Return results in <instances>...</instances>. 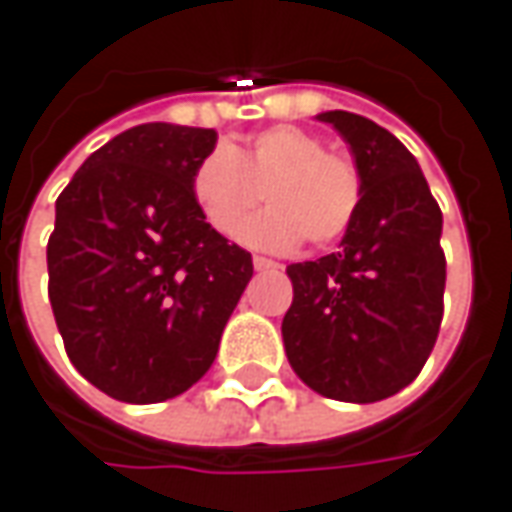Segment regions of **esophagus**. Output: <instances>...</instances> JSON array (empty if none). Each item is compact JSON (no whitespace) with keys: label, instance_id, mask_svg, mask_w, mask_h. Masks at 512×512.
Wrapping results in <instances>:
<instances>
[{"label":"esophagus","instance_id":"esophagus-1","mask_svg":"<svg viewBox=\"0 0 512 512\" xmlns=\"http://www.w3.org/2000/svg\"><path fill=\"white\" fill-rule=\"evenodd\" d=\"M253 267H256V270H282V265H279V262L265 259V256H253Z\"/></svg>","mask_w":512,"mask_h":512}]
</instances>
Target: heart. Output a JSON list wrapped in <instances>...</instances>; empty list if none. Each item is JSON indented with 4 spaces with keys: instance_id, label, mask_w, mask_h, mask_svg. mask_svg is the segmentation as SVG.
Here are the masks:
<instances>
[{
    "instance_id": "1",
    "label": "heart",
    "mask_w": 512,
    "mask_h": 512,
    "mask_svg": "<svg viewBox=\"0 0 512 512\" xmlns=\"http://www.w3.org/2000/svg\"><path fill=\"white\" fill-rule=\"evenodd\" d=\"M190 193L219 236L236 239L265 198L271 210L242 231V242L285 253L302 242L330 247L350 230L362 207L359 162L296 125H276L245 145H216L193 168Z\"/></svg>"
}]
</instances>
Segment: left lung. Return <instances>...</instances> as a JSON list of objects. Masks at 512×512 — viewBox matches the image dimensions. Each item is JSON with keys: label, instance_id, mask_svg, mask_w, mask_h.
Returning a JSON list of instances; mask_svg holds the SVG:
<instances>
[{"label": "left lung", "instance_id": "left-lung-1", "mask_svg": "<svg viewBox=\"0 0 512 512\" xmlns=\"http://www.w3.org/2000/svg\"><path fill=\"white\" fill-rule=\"evenodd\" d=\"M319 122L350 145L364 193L342 250L287 267V362L327 399L382 402L422 373L442 327V210L390 130L347 110L319 113Z\"/></svg>", "mask_w": 512, "mask_h": 512}]
</instances>
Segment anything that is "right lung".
I'll return each mask as SVG.
<instances>
[{"instance_id": "obj_1", "label": "right lung", "mask_w": 512, "mask_h": 512, "mask_svg": "<svg viewBox=\"0 0 512 512\" xmlns=\"http://www.w3.org/2000/svg\"><path fill=\"white\" fill-rule=\"evenodd\" d=\"M213 128L136 125L90 153L56 199L48 296L73 367L110 399L153 404L216 359L253 259L207 225L190 176Z\"/></svg>"}]
</instances>
